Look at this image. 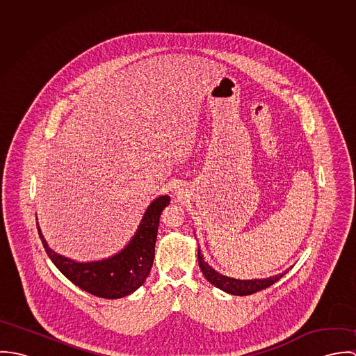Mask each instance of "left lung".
<instances>
[{
	"label": "left lung",
	"mask_w": 356,
	"mask_h": 356,
	"mask_svg": "<svg viewBox=\"0 0 356 356\" xmlns=\"http://www.w3.org/2000/svg\"><path fill=\"white\" fill-rule=\"evenodd\" d=\"M197 257H199V266L203 271L204 277L208 280V282H211L213 286L230 293V295H237V296H248L256 293L259 291H263L268 286H271L273 284H275L280 278L284 277V274L280 275H274L266 280H248V281H241V280H234V278H229L225 277L219 273H216L215 270H212L205 261H204L203 254L197 252Z\"/></svg>",
	"instance_id": "left-lung-1"
}]
</instances>
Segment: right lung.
Instances as JSON below:
<instances>
[{"label": "right lung", "mask_w": 356, "mask_h": 356, "mask_svg": "<svg viewBox=\"0 0 356 356\" xmlns=\"http://www.w3.org/2000/svg\"><path fill=\"white\" fill-rule=\"evenodd\" d=\"M168 204V196H160L152 202L130 244L120 254L102 261L76 263L70 260L51 251L37 223L38 234L54 266L72 284L97 298L119 299L138 289L149 275L160 215Z\"/></svg>", "instance_id": "obj_1"}]
</instances>
